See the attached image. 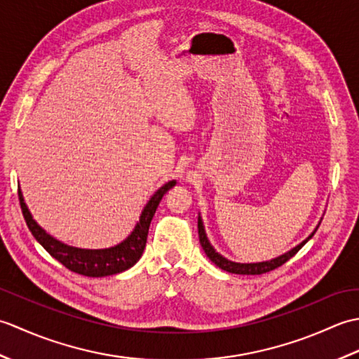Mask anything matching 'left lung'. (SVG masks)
<instances>
[{
    "label": "left lung",
    "instance_id": "left-lung-1",
    "mask_svg": "<svg viewBox=\"0 0 359 359\" xmlns=\"http://www.w3.org/2000/svg\"><path fill=\"white\" fill-rule=\"evenodd\" d=\"M197 228H199V241H201V245H202V248H203V251H205V255H207L208 257H210V261L212 262V264H216L219 269H222V270H225V271H228V273H234V274H264V273H269V271H271V270H274V269H278V266H280V265H284L290 257H293L297 251H299L304 245H306V242L309 241V239H311V236L315 234V231L311 233L309 238L304 241V242H301L299 245L297 247H294L293 250H290L288 253H285V255H282V256H279V257H276V259H273V261H266V262H259V264H238V262H231V261H228V259H225V257H222L220 256L217 251L211 247V243L208 242V239H207V234H205V230H203V224H202V219L199 217L197 219Z\"/></svg>",
    "mask_w": 359,
    "mask_h": 359
}]
</instances>
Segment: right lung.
Wrapping results in <instances>:
<instances>
[{"instance_id": "obj_1", "label": "right lung", "mask_w": 359, "mask_h": 359, "mask_svg": "<svg viewBox=\"0 0 359 359\" xmlns=\"http://www.w3.org/2000/svg\"><path fill=\"white\" fill-rule=\"evenodd\" d=\"M174 185L175 180H171L163 187H160L157 191L152 194L149 202L147 203V207H144L139 224L134 228L131 236L121 243H118V245L106 250L74 248L50 238L49 234H46V231L36 225L32 216H30L20 189L18 199L22 216H25L30 233L34 234V238L41 243V247L48 251L52 257H55L60 264H63L67 270H71L74 273H79L89 278H102L131 269V266L139 261L144 250V245H147L149 224L157 210V205L162 201L163 194Z\"/></svg>"}]
</instances>
